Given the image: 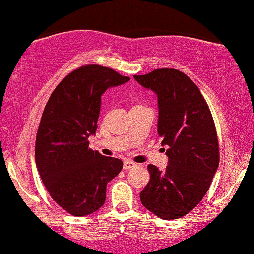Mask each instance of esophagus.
Masks as SVG:
<instances>
[{
	"label": "esophagus",
	"instance_id": "1",
	"mask_svg": "<svg viewBox=\"0 0 254 254\" xmlns=\"http://www.w3.org/2000/svg\"><path fill=\"white\" fill-rule=\"evenodd\" d=\"M136 167V163H133L132 161H124V164H123V168L125 170H129L131 168Z\"/></svg>",
	"mask_w": 254,
	"mask_h": 254
}]
</instances>
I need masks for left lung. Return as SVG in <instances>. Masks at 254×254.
Returning a JSON list of instances; mask_svg holds the SVG:
<instances>
[{
	"instance_id": "8db88e82",
	"label": "left lung",
	"mask_w": 254,
	"mask_h": 254,
	"mask_svg": "<svg viewBox=\"0 0 254 254\" xmlns=\"http://www.w3.org/2000/svg\"><path fill=\"white\" fill-rule=\"evenodd\" d=\"M133 78L157 96V132L168 156L163 172L148 166L150 181L140 201L158 218L179 219L200 203L218 170L214 121L198 87L181 71L160 68Z\"/></svg>"
}]
</instances>
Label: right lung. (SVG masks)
Wrapping results in <instances>:
<instances>
[{"label": "right lung", "instance_id": "obj_1", "mask_svg": "<svg viewBox=\"0 0 254 254\" xmlns=\"http://www.w3.org/2000/svg\"><path fill=\"white\" fill-rule=\"evenodd\" d=\"M130 80L109 67L86 65L69 73L51 94L35 140V163L48 193L74 216L103 206L106 186L123 162L88 148L96 135L103 93Z\"/></svg>", "mask_w": 254, "mask_h": 254}]
</instances>
